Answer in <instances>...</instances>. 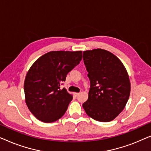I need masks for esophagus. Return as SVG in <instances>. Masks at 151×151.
Masks as SVG:
<instances>
[{"label":"esophagus","mask_w":151,"mask_h":151,"mask_svg":"<svg viewBox=\"0 0 151 151\" xmlns=\"http://www.w3.org/2000/svg\"><path fill=\"white\" fill-rule=\"evenodd\" d=\"M79 94H80L79 93H74V95H75V96H78Z\"/></svg>","instance_id":"34e87169"}]
</instances>
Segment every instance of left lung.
Listing matches in <instances>:
<instances>
[{"mask_svg":"<svg viewBox=\"0 0 151 151\" xmlns=\"http://www.w3.org/2000/svg\"><path fill=\"white\" fill-rule=\"evenodd\" d=\"M83 60L91 85L82 106L95 120H113L129 98L131 84L127 69L118 58L104 49L84 51Z\"/></svg>","mask_w":151,"mask_h":151,"instance_id":"left-lung-1","label":"left lung"}]
</instances>
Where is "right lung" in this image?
<instances>
[{"mask_svg": "<svg viewBox=\"0 0 151 151\" xmlns=\"http://www.w3.org/2000/svg\"><path fill=\"white\" fill-rule=\"evenodd\" d=\"M82 58L81 51H50L33 64L24 91L27 107L37 119L50 123L63 116L73 97L60 85Z\"/></svg>", "mask_w": 151, "mask_h": 151, "instance_id": "1", "label": "right lung"}]
</instances>
